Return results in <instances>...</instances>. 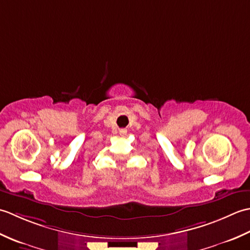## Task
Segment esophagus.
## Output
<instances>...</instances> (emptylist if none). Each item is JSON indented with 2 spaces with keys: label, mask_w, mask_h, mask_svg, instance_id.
<instances>
[{
  "label": "esophagus",
  "mask_w": 250,
  "mask_h": 250,
  "mask_svg": "<svg viewBox=\"0 0 250 250\" xmlns=\"http://www.w3.org/2000/svg\"><path fill=\"white\" fill-rule=\"evenodd\" d=\"M119 132H120V134H121V135H125V133H126V131H125V130H124V129L120 130Z\"/></svg>",
  "instance_id": "obj_1"
}]
</instances>
